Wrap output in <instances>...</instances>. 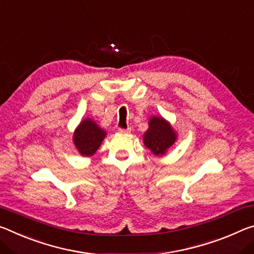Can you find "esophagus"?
I'll use <instances>...</instances> for the list:
<instances>
[{"instance_id":"34e87169","label":"esophagus","mask_w":254,"mask_h":254,"mask_svg":"<svg viewBox=\"0 0 254 254\" xmlns=\"http://www.w3.org/2000/svg\"><path fill=\"white\" fill-rule=\"evenodd\" d=\"M118 131L120 132V134H129V132L131 131V128H130V127H127L126 129H123V128H119Z\"/></svg>"}]
</instances>
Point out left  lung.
<instances>
[{"label":"left lung","instance_id":"1","mask_svg":"<svg viewBox=\"0 0 254 254\" xmlns=\"http://www.w3.org/2000/svg\"><path fill=\"white\" fill-rule=\"evenodd\" d=\"M178 134L172 125L161 116L148 119V129L143 135V143L153 154L162 156L177 142Z\"/></svg>","mask_w":254,"mask_h":254}]
</instances>
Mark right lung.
Listing matches in <instances>:
<instances>
[{
  "mask_svg": "<svg viewBox=\"0 0 254 254\" xmlns=\"http://www.w3.org/2000/svg\"><path fill=\"white\" fill-rule=\"evenodd\" d=\"M107 132L91 118L82 119L73 132V143L82 156H92L101 146Z\"/></svg>",
  "mask_w": 254,
  "mask_h": 254,
  "instance_id": "right-lung-1",
  "label": "right lung"
}]
</instances>
